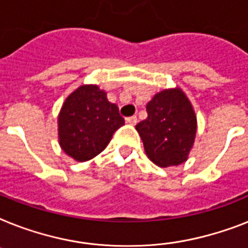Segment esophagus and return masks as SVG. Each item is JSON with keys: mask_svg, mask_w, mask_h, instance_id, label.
Segmentation results:
<instances>
[{"mask_svg": "<svg viewBox=\"0 0 248 248\" xmlns=\"http://www.w3.org/2000/svg\"><path fill=\"white\" fill-rule=\"evenodd\" d=\"M126 124H132V126H134V124H138V117H136V116H131V117H127L126 118Z\"/></svg>", "mask_w": 248, "mask_h": 248, "instance_id": "1", "label": "esophagus"}]
</instances>
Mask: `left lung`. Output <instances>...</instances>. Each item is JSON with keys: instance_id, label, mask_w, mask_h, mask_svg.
<instances>
[{"instance_id": "8db88e82", "label": "left lung", "mask_w": 248, "mask_h": 248, "mask_svg": "<svg viewBox=\"0 0 248 248\" xmlns=\"http://www.w3.org/2000/svg\"><path fill=\"white\" fill-rule=\"evenodd\" d=\"M148 118L136 124L148 158L158 167L186 162L196 136L197 121L192 104L180 89H166L146 104Z\"/></svg>"}]
</instances>
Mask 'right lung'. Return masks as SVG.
<instances>
[{"label":"right lung","mask_w":248,"mask_h":248,"mask_svg":"<svg viewBox=\"0 0 248 248\" xmlns=\"http://www.w3.org/2000/svg\"><path fill=\"white\" fill-rule=\"evenodd\" d=\"M124 120L118 107L107 99L98 85H81L66 98L58 114V141L62 150L78 162L103 152Z\"/></svg>","instance_id":"right-lung-1"}]
</instances>
